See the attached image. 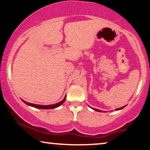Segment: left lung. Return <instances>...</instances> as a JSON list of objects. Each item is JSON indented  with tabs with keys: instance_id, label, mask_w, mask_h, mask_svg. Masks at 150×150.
<instances>
[{
	"instance_id": "obj_1",
	"label": "left lung",
	"mask_w": 150,
	"mask_h": 150,
	"mask_svg": "<svg viewBox=\"0 0 150 150\" xmlns=\"http://www.w3.org/2000/svg\"><path fill=\"white\" fill-rule=\"evenodd\" d=\"M124 107H125V106L124 107H120V108H118V109H116V110H120V109H123ZM94 109V110H95V111H99V112H100V110H98V109H94V108H92Z\"/></svg>"
}]
</instances>
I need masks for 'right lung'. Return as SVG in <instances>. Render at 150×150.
<instances>
[{
    "label": "right lung",
    "mask_w": 150,
    "mask_h": 150,
    "mask_svg": "<svg viewBox=\"0 0 150 150\" xmlns=\"http://www.w3.org/2000/svg\"><path fill=\"white\" fill-rule=\"evenodd\" d=\"M65 100H66V96L64 97V98L63 99L62 101H60V103H56V104H54V105H35V104H32V103H27L26 101H24V102L26 103V105H30V106H32L35 107V108H39V109H54V108H56V107H58L60 106L64 102Z\"/></svg>",
    "instance_id": "obj_1"
}]
</instances>
